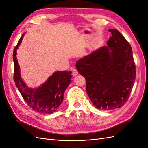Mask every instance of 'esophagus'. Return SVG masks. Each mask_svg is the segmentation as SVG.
Instances as JSON below:
<instances>
[{"instance_id": "esophagus-1", "label": "esophagus", "mask_w": 148, "mask_h": 148, "mask_svg": "<svg viewBox=\"0 0 148 148\" xmlns=\"http://www.w3.org/2000/svg\"><path fill=\"white\" fill-rule=\"evenodd\" d=\"M78 74V70H77V69H73L72 70V75H73V76H77Z\"/></svg>"}]
</instances>
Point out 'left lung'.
<instances>
[{
	"label": "left lung",
	"mask_w": 148,
	"mask_h": 148,
	"mask_svg": "<svg viewBox=\"0 0 148 148\" xmlns=\"http://www.w3.org/2000/svg\"><path fill=\"white\" fill-rule=\"evenodd\" d=\"M107 46L97 49L76 63L86 79L88 95L97 109L112 110L124 105L136 78L132 49L119 31L109 29Z\"/></svg>",
	"instance_id": "8db88e82"
}]
</instances>
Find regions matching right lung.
Here are the masks:
<instances>
[{"mask_svg":"<svg viewBox=\"0 0 148 148\" xmlns=\"http://www.w3.org/2000/svg\"><path fill=\"white\" fill-rule=\"evenodd\" d=\"M25 34L21 36L13 53L16 86L25 102L33 110L44 114H52L59 109L63 101L64 92L71 82V71H57L40 86L29 88L21 78L20 66L16 59V51Z\"/></svg>","mask_w":148,"mask_h":148,"instance_id":"right-lung-1","label":"right lung"}]
</instances>
